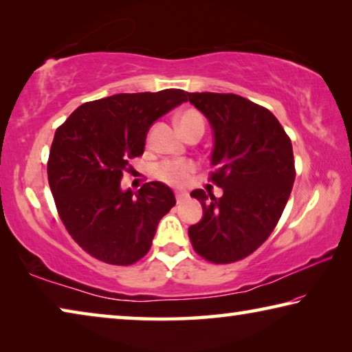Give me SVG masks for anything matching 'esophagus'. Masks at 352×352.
<instances>
[{
	"mask_svg": "<svg viewBox=\"0 0 352 352\" xmlns=\"http://www.w3.org/2000/svg\"><path fill=\"white\" fill-rule=\"evenodd\" d=\"M184 197H186V194H184V192H175V199H177V201H182Z\"/></svg>",
	"mask_w": 352,
	"mask_h": 352,
	"instance_id": "esophagus-1",
	"label": "esophagus"
}]
</instances>
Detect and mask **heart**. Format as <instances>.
I'll use <instances>...</instances> for the list:
<instances>
[{"instance_id":"obj_1","label":"heart","mask_w":352,"mask_h":352,"mask_svg":"<svg viewBox=\"0 0 352 352\" xmlns=\"http://www.w3.org/2000/svg\"><path fill=\"white\" fill-rule=\"evenodd\" d=\"M178 126H180L183 135H186L189 130H192L195 127H201L205 130V121L204 116H201L197 110L189 109L178 116ZM194 170L195 164L190 162H164L158 166L157 170H155V175L168 184L186 186Z\"/></svg>"}]
</instances>
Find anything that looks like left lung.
<instances>
[{"label": "left lung", "mask_w": 352, "mask_h": 352, "mask_svg": "<svg viewBox=\"0 0 352 352\" xmlns=\"http://www.w3.org/2000/svg\"><path fill=\"white\" fill-rule=\"evenodd\" d=\"M214 130L210 182L220 199L195 189L190 197L204 217L190 225L195 253L212 264H231L264 243L290 197L295 182L289 135L270 110L231 93H186Z\"/></svg>", "instance_id": "8db88e82"}]
</instances>
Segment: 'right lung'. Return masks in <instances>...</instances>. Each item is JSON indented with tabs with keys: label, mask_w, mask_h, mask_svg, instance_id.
Listing matches in <instances>:
<instances>
[{
	"label": "right lung",
	"mask_w": 352,
	"mask_h": 352,
	"mask_svg": "<svg viewBox=\"0 0 352 352\" xmlns=\"http://www.w3.org/2000/svg\"><path fill=\"white\" fill-rule=\"evenodd\" d=\"M186 93H121L82 104L57 127L47 182L58 217L83 252L111 265H132L152 245L160 220L175 205L160 182L122 190L130 160L144 152L152 124L186 102Z\"/></svg>",
	"instance_id": "right-lung-1"
}]
</instances>
